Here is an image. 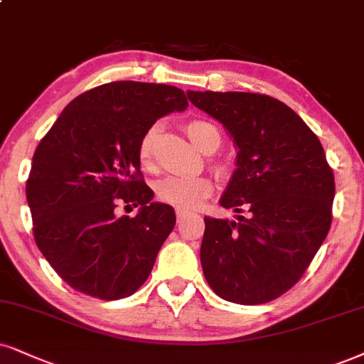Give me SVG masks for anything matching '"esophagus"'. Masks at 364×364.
Instances as JSON below:
<instances>
[{"mask_svg":"<svg viewBox=\"0 0 364 364\" xmlns=\"http://www.w3.org/2000/svg\"><path fill=\"white\" fill-rule=\"evenodd\" d=\"M186 216H187V213H186V210H181V209H177V223H182L183 219H186Z\"/></svg>","mask_w":364,"mask_h":364,"instance_id":"esophagus-1","label":"esophagus"}]
</instances>
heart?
I'll return each mask as SVG.
<instances>
[{
    "instance_id": "1",
    "label": "heart",
    "mask_w": 364,
    "mask_h": 364,
    "mask_svg": "<svg viewBox=\"0 0 364 364\" xmlns=\"http://www.w3.org/2000/svg\"><path fill=\"white\" fill-rule=\"evenodd\" d=\"M159 132V124H154L141 136L140 145H138V159H140L143 167L151 165ZM186 132L189 134L191 141L204 154L216 151L218 146L221 145V133L209 121H191L186 127ZM218 172L223 173V167H218ZM210 194H213V183L205 177H165L156 183V197H159L160 203L173 205L181 210L197 209L205 199H209Z\"/></svg>"
}]
</instances>
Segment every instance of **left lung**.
<instances>
[{"instance_id": "left-lung-1", "label": "left lung", "mask_w": 364, "mask_h": 364, "mask_svg": "<svg viewBox=\"0 0 364 364\" xmlns=\"http://www.w3.org/2000/svg\"><path fill=\"white\" fill-rule=\"evenodd\" d=\"M237 148L219 204L246 216L204 218L200 263L219 297L241 306L291 289L324 243L333 221L334 175L319 138L289 106L253 92L189 91Z\"/></svg>"}]
</instances>
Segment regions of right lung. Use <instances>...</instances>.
Listing matches in <instances>:
<instances>
[{"instance_id": "obj_1", "label": "right lung", "mask_w": 364, "mask_h": 364, "mask_svg": "<svg viewBox=\"0 0 364 364\" xmlns=\"http://www.w3.org/2000/svg\"><path fill=\"white\" fill-rule=\"evenodd\" d=\"M187 106L178 87L116 80L70 101L38 143L26 181L35 243L73 289L118 300L145 284L175 213L151 200L138 145L156 119ZM119 202L141 210L118 218Z\"/></svg>"}]
</instances>
